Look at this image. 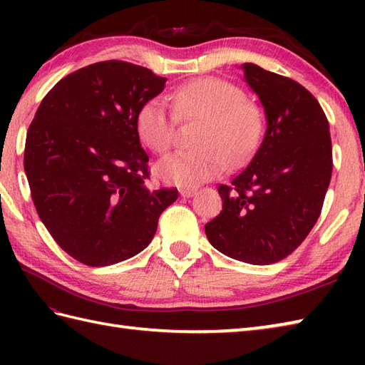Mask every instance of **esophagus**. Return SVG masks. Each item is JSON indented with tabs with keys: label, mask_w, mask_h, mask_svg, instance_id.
Listing matches in <instances>:
<instances>
[{
	"label": "esophagus",
	"mask_w": 365,
	"mask_h": 365,
	"mask_svg": "<svg viewBox=\"0 0 365 365\" xmlns=\"http://www.w3.org/2000/svg\"><path fill=\"white\" fill-rule=\"evenodd\" d=\"M196 195V190H192V188H183V190H180V196L182 197H192Z\"/></svg>",
	"instance_id": "1"
}]
</instances>
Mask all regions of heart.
Here are the masks:
<instances>
[{
	"label": "heart",
	"mask_w": 365,
	"mask_h": 365,
	"mask_svg": "<svg viewBox=\"0 0 365 365\" xmlns=\"http://www.w3.org/2000/svg\"><path fill=\"white\" fill-rule=\"evenodd\" d=\"M170 100L178 118H197L202 123L196 135L199 147L174 152L158 163L157 174L165 182L195 187L221 175L229 163L242 165L257 149L260 114L235 84L205 76L183 84ZM173 130L174 119L163 100L152 98L139 108L138 136L153 152L169 149Z\"/></svg>",
	"instance_id": "obj_1"
}]
</instances>
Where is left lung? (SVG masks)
<instances>
[{
	"mask_svg": "<svg viewBox=\"0 0 365 365\" xmlns=\"http://www.w3.org/2000/svg\"><path fill=\"white\" fill-rule=\"evenodd\" d=\"M242 71L265 111V136L230 187L218 188L222 210L205 234L227 257L268 265L297 250L319 220L332 173L329 123L299 83L251 63Z\"/></svg>",
	"mask_w": 365,
	"mask_h": 365,
	"instance_id": "1",
	"label": "left lung"
}]
</instances>
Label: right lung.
I'll use <instances>...</instances> for the list:
<instances>
[{
    "label": "right lung",
    "mask_w": 365,
    "mask_h": 365,
    "mask_svg": "<svg viewBox=\"0 0 365 365\" xmlns=\"http://www.w3.org/2000/svg\"><path fill=\"white\" fill-rule=\"evenodd\" d=\"M166 78L123 61L83 67L54 84L37 108L25 145L31 196L63 250L106 267L145 250L175 188L150 191L139 143V108Z\"/></svg>",
    "instance_id": "right-lung-1"
}]
</instances>
